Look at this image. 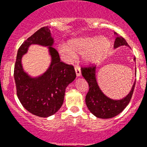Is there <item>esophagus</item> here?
<instances>
[{"label": "esophagus", "mask_w": 147, "mask_h": 147, "mask_svg": "<svg viewBox=\"0 0 147 147\" xmlns=\"http://www.w3.org/2000/svg\"><path fill=\"white\" fill-rule=\"evenodd\" d=\"M75 71H76V76H81V69L80 67L78 66V65H76L75 67Z\"/></svg>", "instance_id": "1"}]
</instances>
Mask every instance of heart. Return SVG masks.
<instances>
[{"instance_id":"obj_1","label":"heart","mask_w":147,"mask_h":147,"mask_svg":"<svg viewBox=\"0 0 147 147\" xmlns=\"http://www.w3.org/2000/svg\"><path fill=\"white\" fill-rule=\"evenodd\" d=\"M111 42L107 38L83 37L71 40L68 46H61L59 51L68 59H72L78 54H85V59L88 62H94L107 53Z\"/></svg>"}]
</instances>
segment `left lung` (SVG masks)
<instances>
[{
    "label": "left lung",
    "mask_w": 147,
    "mask_h": 147,
    "mask_svg": "<svg viewBox=\"0 0 147 147\" xmlns=\"http://www.w3.org/2000/svg\"><path fill=\"white\" fill-rule=\"evenodd\" d=\"M124 45L129 47L127 41L122 36L117 35L114 41V48ZM95 69L96 65H94L81 68L82 75L87 81L89 86V90L85 97V103L88 110L97 117L102 119L111 118L123 111V109L127 106L132 98L135 82L130 92L125 98L121 100H112L105 96L98 87L95 78Z\"/></svg>",
    "instance_id": "left-lung-1"
}]
</instances>
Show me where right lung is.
I'll return each instance as SVG.
<instances>
[{
    "label": "right lung",
    "instance_id": "1",
    "mask_svg": "<svg viewBox=\"0 0 147 147\" xmlns=\"http://www.w3.org/2000/svg\"><path fill=\"white\" fill-rule=\"evenodd\" d=\"M32 44L49 46L52 57L49 69L38 78L30 77L22 70L21 64L22 56ZM53 44L49 26L40 28L20 47L14 65L17 97L25 109L40 117L51 116L60 109L65 88L76 77L73 65L60 61L59 55L52 47Z\"/></svg>",
    "mask_w": 147,
    "mask_h": 147
}]
</instances>
